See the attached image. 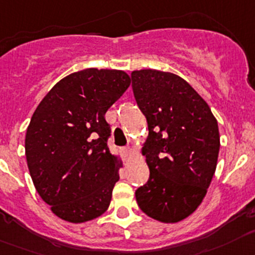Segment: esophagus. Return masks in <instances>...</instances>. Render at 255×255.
Segmentation results:
<instances>
[{"mask_svg":"<svg viewBox=\"0 0 255 255\" xmlns=\"http://www.w3.org/2000/svg\"><path fill=\"white\" fill-rule=\"evenodd\" d=\"M131 148H125L124 149V154H125V156H129L130 154H131Z\"/></svg>","mask_w":255,"mask_h":255,"instance_id":"obj_1","label":"esophagus"}]
</instances>
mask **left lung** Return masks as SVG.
Instances as JSON below:
<instances>
[{"mask_svg": "<svg viewBox=\"0 0 255 255\" xmlns=\"http://www.w3.org/2000/svg\"><path fill=\"white\" fill-rule=\"evenodd\" d=\"M135 100L148 121L141 153L150 176L135 192L140 210L162 223L190 216L206 196L218 164L220 135L209 105L169 72L131 73Z\"/></svg>", "mask_w": 255, "mask_h": 255, "instance_id": "8db88e82", "label": "left lung"}]
</instances>
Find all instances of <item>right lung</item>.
Wrapping results in <instances>:
<instances>
[{"label": "right lung", "instance_id": "right-lung-1", "mask_svg": "<svg viewBox=\"0 0 255 255\" xmlns=\"http://www.w3.org/2000/svg\"><path fill=\"white\" fill-rule=\"evenodd\" d=\"M130 82L124 71L83 69L60 79L35 110L25 137L27 167L58 218L79 224L109 209L123 164L107 146L105 114Z\"/></svg>", "mask_w": 255, "mask_h": 255}]
</instances>
